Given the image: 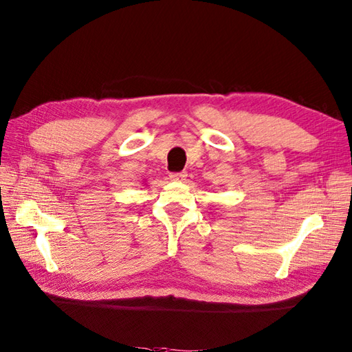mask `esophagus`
Masks as SVG:
<instances>
[{"instance_id":"1","label":"esophagus","mask_w":352,"mask_h":352,"mask_svg":"<svg viewBox=\"0 0 352 352\" xmlns=\"http://www.w3.org/2000/svg\"><path fill=\"white\" fill-rule=\"evenodd\" d=\"M186 177L185 171H179V173H170L171 181H182V179Z\"/></svg>"}]
</instances>
